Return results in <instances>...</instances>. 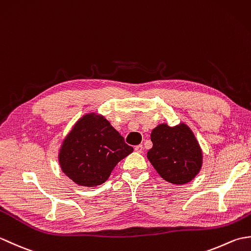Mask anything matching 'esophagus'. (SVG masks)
I'll list each match as a JSON object with an SVG mask.
<instances>
[{"label":"esophagus","instance_id":"esophagus-1","mask_svg":"<svg viewBox=\"0 0 251 251\" xmlns=\"http://www.w3.org/2000/svg\"><path fill=\"white\" fill-rule=\"evenodd\" d=\"M135 151L138 152V153H142L143 151V146L142 145H138L135 147Z\"/></svg>","mask_w":251,"mask_h":251}]
</instances>
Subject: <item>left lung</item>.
Instances as JSON below:
<instances>
[{
    "label": "left lung",
    "instance_id": "left-lung-1",
    "mask_svg": "<svg viewBox=\"0 0 251 251\" xmlns=\"http://www.w3.org/2000/svg\"><path fill=\"white\" fill-rule=\"evenodd\" d=\"M151 140L153 147L148 151V159L167 182L188 183L200 173L202 154L189 126L183 123L174 127L161 124L152 130Z\"/></svg>",
    "mask_w": 251,
    "mask_h": 251
}]
</instances>
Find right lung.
I'll return each instance as SVG.
<instances>
[{"label":"right lung","mask_w":251,"mask_h":251,"mask_svg":"<svg viewBox=\"0 0 251 251\" xmlns=\"http://www.w3.org/2000/svg\"><path fill=\"white\" fill-rule=\"evenodd\" d=\"M134 151L103 116L81 117L63 140L59 164L78 185L96 186L105 182L116 164Z\"/></svg>","instance_id":"right-lung-1"}]
</instances>
